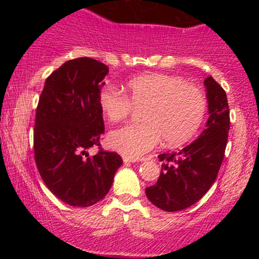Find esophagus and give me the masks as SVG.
I'll return each mask as SVG.
<instances>
[{
	"instance_id": "esophagus-1",
	"label": "esophagus",
	"mask_w": 259,
	"mask_h": 259,
	"mask_svg": "<svg viewBox=\"0 0 259 259\" xmlns=\"http://www.w3.org/2000/svg\"><path fill=\"white\" fill-rule=\"evenodd\" d=\"M123 160H124V163H134V162H136L135 158H130V157H126V156L123 157Z\"/></svg>"
}]
</instances>
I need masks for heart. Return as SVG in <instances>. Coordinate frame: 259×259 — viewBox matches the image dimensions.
Wrapping results in <instances>:
<instances>
[{
	"label": "heart",
	"mask_w": 259,
	"mask_h": 259,
	"mask_svg": "<svg viewBox=\"0 0 259 259\" xmlns=\"http://www.w3.org/2000/svg\"><path fill=\"white\" fill-rule=\"evenodd\" d=\"M126 92L105 86L99 92V106L108 121L123 120L136 109H144L141 123L130 124L108 135V145L130 158L147 153L163 139L177 147L196 135L204 119L207 100L197 86L181 76L147 73L126 82Z\"/></svg>",
	"instance_id": "heart-1"
}]
</instances>
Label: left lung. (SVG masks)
Segmentation results:
<instances>
[{"label":"left lung","mask_w":259,"mask_h":259,"mask_svg":"<svg viewBox=\"0 0 259 259\" xmlns=\"http://www.w3.org/2000/svg\"><path fill=\"white\" fill-rule=\"evenodd\" d=\"M209 117L197 140L179 152L162 153V171L146 196L156 207L178 212L191 207L210 189L221 169L228 142L230 114L227 94L212 76L204 79Z\"/></svg>","instance_id":"left-lung-1"}]
</instances>
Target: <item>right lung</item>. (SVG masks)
I'll return each mask as SVG.
<instances>
[{
  "mask_svg": "<svg viewBox=\"0 0 259 259\" xmlns=\"http://www.w3.org/2000/svg\"><path fill=\"white\" fill-rule=\"evenodd\" d=\"M107 74L108 67L96 59H70L46 79L38 99L34 129L38 173L56 197L74 207L102 200L123 163L115 152H88L100 146L105 133L99 92Z\"/></svg>",
  "mask_w": 259,
  "mask_h": 259,
  "instance_id": "right-lung-1",
  "label": "right lung"
}]
</instances>
